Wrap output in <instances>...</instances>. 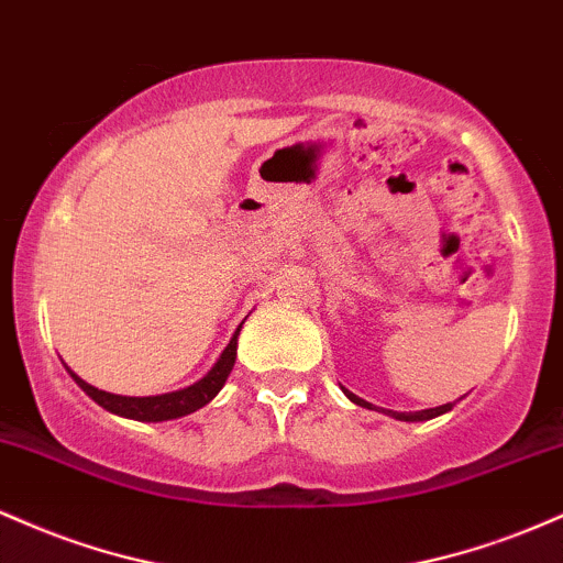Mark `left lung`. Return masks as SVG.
Here are the masks:
<instances>
[{
    "mask_svg": "<svg viewBox=\"0 0 563 563\" xmlns=\"http://www.w3.org/2000/svg\"><path fill=\"white\" fill-rule=\"evenodd\" d=\"M341 389H344V386H341ZM344 394H346L349 399H352L354 405L367 407V410H376V407H373L371 402H365V399H363V397H357V394H352L349 389H344ZM461 399H463V397H461ZM461 399H455V402H448V405H439V407H429V410H418V412H397V410H384V407H380V412H386V416L397 418V421L418 423V421H431V418H437V416H444V412H450L452 407H455L457 402H461Z\"/></svg>",
    "mask_w": 563,
    "mask_h": 563,
    "instance_id": "1",
    "label": "left lung"
}]
</instances>
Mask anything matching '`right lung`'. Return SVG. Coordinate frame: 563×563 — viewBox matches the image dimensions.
I'll list each match as a JSON object with an SVG mask.
<instances>
[{"label":"right lung","mask_w":563,"mask_h":563,"mask_svg":"<svg viewBox=\"0 0 563 563\" xmlns=\"http://www.w3.org/2000/svg\"><path fill=\"white\" fill-rule=\"evenodd\" d=\"M241 328L232 333L230 344L224 346V352L219 354V360L211 365V371L206 373L203 378H198L196 384L185 386V389L177 391H166V394H153V397H124V394H111V391H102L95 389L92 384L76 376L74 371L66 365V371L70 373V378L81 386L89 397L95 399L97 405L106 407L108 412L121 418H132V421H145V423H158V421H174V418H183L190 416V412L200 410L222 391L224 380L232 373V365H235L238 357V335H241Z\"/></svg>","instance_id":"1"}]
</instances>
